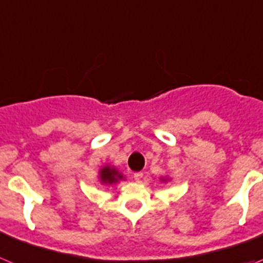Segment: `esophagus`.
Segmentation results:
<instances>
[{"mask_svg":"<svg viewBox=\"0 0 263 263\" xmlns=\"http://www.w3.org/2000/svg\"><path fill=\"white\" fill-rule=\"evenodd\" d=\"M134 179H135V181H140L141 179H143V173L141 172H135L134 173Z\"/></svg>","mask_w":263,"mask_h":263,"instance_id":"obj_1","label":"esophagus"}]
</instances>
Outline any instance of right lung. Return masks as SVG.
<instances>
[{"label": "right lung", "instance_id": "right-lung-1", "mask_svg": "<svg viewBox=\"0 0 263 263\" xmlns=\"http://www.w3.org/2000/svg\"><path fill=\"white\" fill-rule=\"evenodd\" d=\"M116 177H122V176L118 175V172H116L115 170H111V168H108V166L103 168L102 172H100V179H102V181L103 182L112 184V182H115L116 180H118Z\"/></svg>", "mask_w": 263, "mask_h": 263}]
</instances>
